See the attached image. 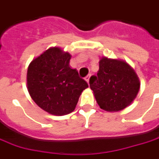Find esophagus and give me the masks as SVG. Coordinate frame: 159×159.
I'll use <instances>...</instances> for the list:
<instances>
[{
  "mask_svg": "<svg viewBox=\"0 0 159 159\" xmlns=\"http://www.w3.org/2000/svg\"><path fill=\"white\" fill-rule=\"evenodd\" d=\"M90 77H91V75H90V74H88V75H87V76L85 78V80H86V82H87L88 84H89V80H90Z\"/></svg>",
  "mask_w": 159,
  "mask_h": 159,
  "instance_id": "esophagus-1",
  "label": "esophagus"
}]
</instances>
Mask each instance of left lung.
Listing matches in <instances>:
<instances>
[{"mask_svg":"<svg viewBox=\"0 0 159 159\" xmlns=\"http://www.w3.org/2000/svg\"><path fill=\"white\" fill-rule=\"evenodd\" d=\"M90 87L99 107L119 111L129 107L140 88L136 72L125 61L102 57L96 76L90 79Z\"/></svg>","mask_w":159,"mask_h":159,"instance_id":"left-lung-1","label":"left lung"}]
</instances>
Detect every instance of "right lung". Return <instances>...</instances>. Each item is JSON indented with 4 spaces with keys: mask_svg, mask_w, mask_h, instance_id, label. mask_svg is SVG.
Returning a JSON list of instances; mask_svg holds the SVG:
<instances>
[{
    "mask_svg": "<svg viewBox=\"0 0 159 159\" xmlns=\"http://www.w3.org/2000/svg\"><path fill=\"white\" fill-rule=\"evenodd\" d=\"M71 54L50 48L28 66L27 91L42 110L55 116L74 111L82 92L88 87L76 69L69 66Z\"/></svg>",
    "mask_w": 159,
    "mask_h": 159,
    "instance_id": "add662e5",
    "label": "right lung"
}]
</instances>
